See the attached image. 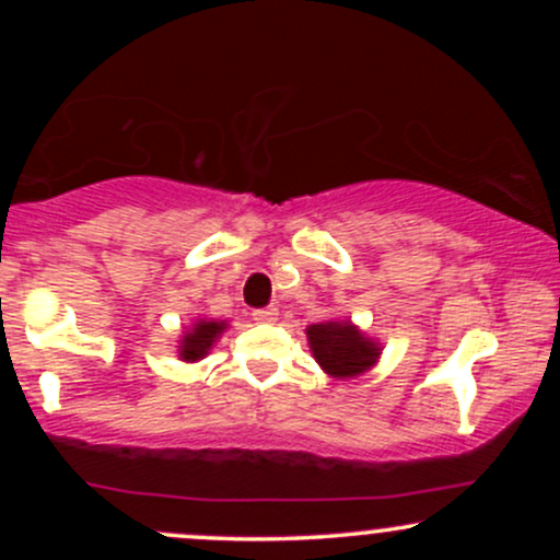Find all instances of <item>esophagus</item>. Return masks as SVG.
Here are the masks:
<instances>
[{
	"instance_id": "1",
	"label": "esophagus",
	"mask_w": 560,
	"mask_h": 560,
	"mask_svg": "<svg viewBox=\"0 0 560 560\" xmlns=\"http://www.w3.org/2000/svg\"><path fill=\"white\" fill-rule=\"evenodd\" d=\"M253 318L258 320V324H273V320L279 318V311H276V307H258V311H253Z\"/></svg>"
}]
</instances>
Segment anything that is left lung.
<instances>
[{"instance_id": "obj_1", "label": "left lung", "mask_w": 560, "mask_h": 560, "mask_svg": "<svg viewBox=\"0 0 560 560\" xmlns=\"http://www.w3.org/2000/svg\"><path fill=\"white\" fill-rule=\"evenodd\" d=\"M307 345L324 374L331 378H352L371 371L382 358V342L371 339L352 320H324L305 329Z\"/></svg>"}]
</instances>
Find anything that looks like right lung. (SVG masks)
<instances>
[{
	"label": "right lung",
	"instance_id": "add662e5",
	"mask_svg": "<svg viewBox=\"0 0 560 560\" xmlns=\"http://www.w3.org/2000/svg\"><path fill=\"white\" fill-rule=\"evenodd\" d=\"M229 329V320H218L199 316L191 320V326H186V331L178 337V361L184 363H197L205 355H210L213 345L221 339V334Z\"/></svg>",
	"mask_w": 560,
	"mask_h": 560
}]
</instances>
